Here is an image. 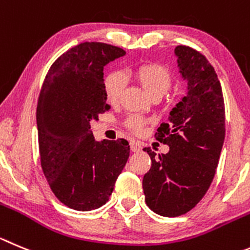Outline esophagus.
<instances>
[{"instance_id": "34e87169", "label": "esophagus", "mask_w": 250, "mask_h": 250, "mask_svg": "<svg viewBox=\"0 0 250 250\" xmlns=\"http://www.w3.org/2000/svg\"><path fill=\"white\" fill-rule=\"evenodd\" d=\"M142 149V143L137 141L130 142V150L132 151H139Z\"/></svg>"}]
</instances>
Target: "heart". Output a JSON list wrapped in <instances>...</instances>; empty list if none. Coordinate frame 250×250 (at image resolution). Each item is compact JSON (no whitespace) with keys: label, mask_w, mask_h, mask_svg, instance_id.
<instances>
[{"label":"heart","mask_w":250,"mask_h":250,"mask_svg":"<svg viewBox=\"0 0 250 250\" xmlns=\"http://www.w3.org/2000/svg\"><path fill=\"white\" fill-rule=\"evenodd\" d=\"M133 76L141 83L149 96H163L171 86V76L167 69L159 64H143L134 67ZM125 86V76L121 72H111L104 79V88L107 101L116 104L120 100ZM129 127L136 132H139L143 127V122L134 117L129 121Z\"/></svg>","instance_id":"1"}]
</instances>
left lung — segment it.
Returning a JSON list of instances; mask_svg holds the SVG:
<instances>
[{
    "instance_id": "1",
    "label": "left lung",
    "mask_w": 250,
    "mask_h": 250,
    "mask_svg": "<svg viewBox=\"0 0 250 250\" xmlns=\"http://www.w3.org/2000/svg\"><path fill=\"white\" fill-rule=\"evenodd\" d=\"M175 55L188 92L155 133L170 150L143 149L151 160L143 178L146 206L165 217L185 214L201 201L216 174L226 132L222 87L213 66L190 46L178 45Z\"/></svg>"
}]
</instances>
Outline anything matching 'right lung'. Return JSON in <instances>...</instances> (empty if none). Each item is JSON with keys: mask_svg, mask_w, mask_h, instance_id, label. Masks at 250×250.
<instances>
[{"mask_svg": "<svg viewBox=\"0 0 250 250\" xmlns=\"http://www.w3.org/2000/svg\"><path fill=\"white\" fill-rule=\"evenodd\" d=\"M125 54L106 43H81L55 60L42 86L37 106L42 169L57 199L76 211L108 201L129 157L125 139L96 142L90 125L111 108L104 65Z\"/></svg>", "mask_w": 250, "mask_h": 250, "instance_id": "add662e5", "label": "right lung"}]
</instances>
